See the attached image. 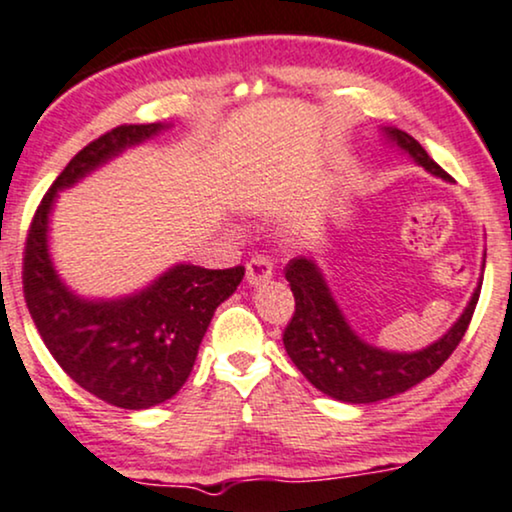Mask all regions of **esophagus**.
I'll list each match as a JSON object with an SVG mask.
<instances>
[{"label": "esophagus", "instance_id": "esophagus-1", "mask_svg": "<svg viewBox=\"0 0 512 512\" xmlns=\"http://www.w3.org/2000/svg\"><path fill=\"white\" fill-rule=\"evenodd\" d=\"M270 277H273V263L266 256H256L246 263V280H249L251 287L263 285Z\"/></svg>", "mask_w": 512, "mask_h": 512}]
</instances>
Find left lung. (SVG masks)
I'll return each mask as SVG.
<instances>
[{
  "mask_svg": "<svg viewBox=\"0 0 512 512\" xmlns=\"http://www.w3.org/2000/svg\"><path fill=\"white\" fill-rule=\"evenodd\" d=\"M384 144L396 147L425 168L434 178L451 182L449 175L434 163L418 140L399 128H380ZM487 258V251H484ZM285 277L294 292L296 311L287 325L282 342L287 356L315 389L344 403H375L403 394L444 365L460 344L475 313L482 280L477 282L468 306L437 342L418 351H389L370 344L353 330L325 273L308 256H296L287 263Z\"/></svg>",
  "mask_w": 512,
  "mask_h": 512,
  "instance_id": "obj_1",
  "label": "left lung"
}]
</instances>
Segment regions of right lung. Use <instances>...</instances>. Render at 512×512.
Returning a JSON list of instances; mask_svg holds the SVG:
<instances>
[{
    "label": "right lung",
    "mask_w": 512,
    "mask_h": 512,
    "mask_svg": "<svg viewBox=\"0 0 512 512\" xmlns=\"http://www.w3.org/2000/svg\"><path fill=\"white\" fill-rule=\"evenodd\" d=\"M170 128L173 123L121 125L78 151L44 194L23 256L25 304L49 353L82 389L128 410L159 406L178 394L213 313L235 294L244 268L175 263L137 292L92 299L68 287L56 270L49 225L59 192Z\"/></svg>",
    "instance_id": "obj_1"
}]
</instances>
